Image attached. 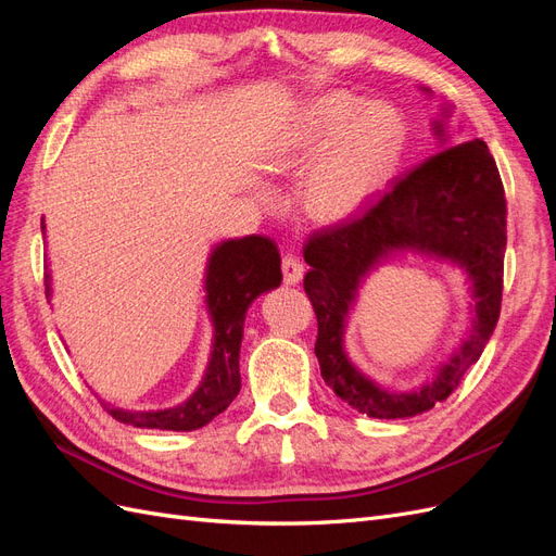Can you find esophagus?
Returning a JSON list of instances; mask_svg holds the SVG:
<instances>
[{"label": "esophagus", "mask_w": 556, "mask_h": 556, "mask_svg": "<svg viewBox=\"0 0 556 556\" xmlns=\"http://www.w3.org/2000/svg\"><path fill=\"white\" fill-rule=\"evenodd\" d=\"M282 278H285V285H296L301 278H304V264H301L296 255H290V252L282 257Z\"/></svg>", "instance_id": "1"}]
</instances>
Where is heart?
<instances>
[{"label": "heart", "instance_id": "b5f03b06", "mask_svg": "<svg viewBox=\"0 0 556 556\" xmlns=\"http://www.w3.org/2000/svg\"><path fill=\"white\" fill-rule=\"evenodd\" d=\"M403 125L380 104L359 109L348 92L317 97L299 121L266 153V169L290 176L313 163L301 190V204L319 223L355 215L390 176L401 153Z\"/></svg>", "mask_w": 556, "mask_h": 556}]
</instances>
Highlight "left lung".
<instances>
[{
	"instance_id": "left-lung-1",
	"label": "left lung",
	"mask_w": 556,
	"mask_h": 556,
	"mask_svg": "<svg viewBox=\"0 0 556 556\" xmlns=\"http://www.w3.org/2000/svg\"><path fill=\"white\" fill-rule=\"evenodd\" d=\"M443 134V127L435 125ZM506 192L482 139L443 146L348 220L313 231L304 245L311 266L304 290L317 317L315 355L325 382L355 410L399 419L445 401L490 343L501 313L506 257ZM415 247L464 265L475 282V331L442 371L417 393H390L349 364L344 315L358 280L392 249Z\"/></svg>"
}]
</instances>
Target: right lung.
<instances>
[{
	"label": "right lung",
	"mask_w": 556,
	"mask_h": 556,
	"mask_svg": "<svg viewBox=\"0 0 556 556\" xmlns=\"http://www.w3.org/2000/svg\"><path fill=\"white\" fill-rule=\"evenodd\" d=\"M43 229V220H41ZM282 280L280 252L268 237H245L225 241L213 250L206 274V301L215 325V343L206 376L199 390L176 408L157 413H131L109 408L106 413L123 425L139 429L192 431L220 415L241 390L239 352L243 319L252 299L278 288Z\"/></svg>",
	"instance_id": "obj_1"
}]
</instances>
